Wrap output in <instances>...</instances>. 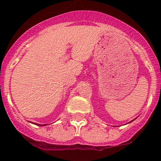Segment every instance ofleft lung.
Masks as SVG:
<instances>
[{
  "instance_id": "left-lung-1",
  "label": "left lung",
  "mask_w": 161,
  "mask_h": 161,
  "mask_svg": "<svg viewBox=\"0 0 161 161\" xmlns=\"http://www.w3.org/2000/svg\"><path fill=\"white\" fill-rule=\"evenodd\" d=\"M133 120H134V119H133ZM133 120H132V121H130V122H129V123H131V122H132V121H133Z\"/></svg>"
}]
</instances>
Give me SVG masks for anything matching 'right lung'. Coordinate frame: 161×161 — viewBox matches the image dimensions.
<instances>
[{
    "instance_id": "add662e5",
    "label": "right lung",
    "mask_w": 161,
    "mask_h": 161,
    "mask_svg": "<svg viewBox=\"0 0 161 161\" xmlns=\"http://www.w3.org/2000/svg\"><path fill=\"white\" fill-rule=\"evenodd\" d=\"M34 124H36V123H34ZM37 125H40V126H41V125H42H42H41V124H36Z\"/></svg>"
}]
</instances>
